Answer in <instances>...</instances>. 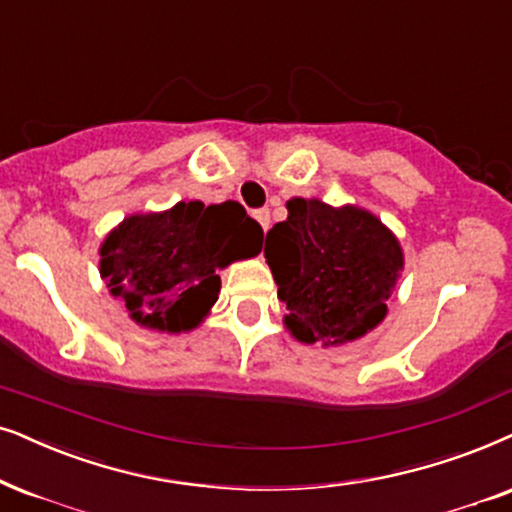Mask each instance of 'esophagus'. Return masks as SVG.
I'll use <instances>...</instances> for the list:
<instances>
[{"mask_svg": "<svg viewBox=\"0 0 512 512\" xmlns=\"http://www.w3.org/2000/svg\"><path fill=\"white\" fill-rule=\"evenodd\" d=\"M254 218H256L258 223H261L263 232H268V228H270V211L268 209H256L254 211Z\"/></svg>", "mask_w": 512, "mask_h": 512, "instance_id": "34e87169", "label": "esophagus"}]
</instances>
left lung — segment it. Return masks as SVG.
I'll list each match as a JSON object with an SVG mask.
<instances>
[{"instance_id":"obj_1","label":"left lung","mask_w":512,"mask_h":512,"mask_svg":"<svg viewBox=\"0 0 512 512\" xmlns=\"http://www.w3.org/2000/svg\"><path fill=\"white\" fill-rule=\"evenodd\" d=\"M265 237V258L301 343L357 341L383 322L404 268L397 237L360 207L294 197Z\"/></svg>"}]
</instances>
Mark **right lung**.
<instances>
[{
	"instance_id": "obj_1",
	"label": "right lung",
	"mask_w": 512,
	"mask_h": 512,
	"mask_svg": "<svg viewBox=\"0 0 512 512\" xmlns=\"http://www.w3.org/2000/svg\"><path fill=\"white\" fill-rule=\"evenodd\" d=\"M261 247L263 228L240 202H178L124 218L101 244V277L136 324L181 334L218 301V270Z\"/></svg>"
}]
</instances>
